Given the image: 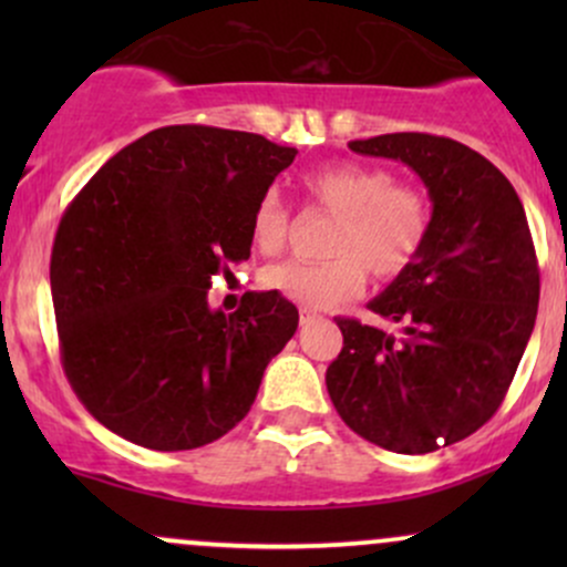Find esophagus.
<instances>
[{"instance_id":"esophagus-1","label":"esophagus","mask_w":567,"mask_h":567,"mask_svg":"<svg viewBox=\"0 0 567 567\" xmlns=\"http://www.w3.org/2000/svg\"><path fill=\"white\" fill-rule=\"evenodd\" d=\"M298 320H301V324H309V322L320 320V315H317L315 309H309V306H301V309H298Z\"/></svg>"}]
</instances>
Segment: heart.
Masks as SVG:
<instances>
[{"mask_svg": "<svg viewBox=\"0 0 567 567\" xmlns=\"http://www.w3.org/2000/svg\"><path fill=\"white\" fill-rule=\"evenodd\" d=\"M303 188L324 210L336 213L328 237V261H285L261 271V285L292 303L330 309L360 296L365 269L375 279L405 275L429 237V202L421 192L400 186L386 167L336 162L303 175ZM290 213L275 188L258 199L250 237L258 252L277 256L288 243Z\"/></svg>", "mask_w": 567, "mask_h": 567, "instance_id": "obj_1", "label": "heart"}]
</instances>
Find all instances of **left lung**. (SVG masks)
I'll return each mask as SVG.
<instances>
[{
  "label": "left lung",
  "instance_id": "obj_1",
  "mask_svg": "<svg viewBox=\"0 0 567 567\" xmlns=\"http://www.w3.org/2000/svg\"><path fill=\"white\" fill-rule=\"evenodd\" d=\"M349 148L405 162L429 188L432 220L415 264L368 303L402 336L338 317L343 349L324 383L351 432L432 453L493 419L528 347L538 311L528 218L506 175L458 141L389 133Z\"/></svg>",
  "mask_w": 567,
  "mask_h": 567
}]
</instances>
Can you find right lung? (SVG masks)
<instances>
[{
  "label": "right lung",
  "instance_id": "obj_1",
  "mask_svg": "<svg viewBox=\"0 0 567 567\" xmlns=\"http://www.w3.org/2000/svg\"><path fill=\"white\" fill-rule=\"evenodd\" d=\"M296 154L239 130L159 127L116 152L66 207L50 258L61 362L114 434L192 451L256 402L298 309L266 290L224 315L207 290L250 258L252 210Z\"/></svg>",
  "mask_w": 567,
  "mask_h": 567
}]
</instances>
